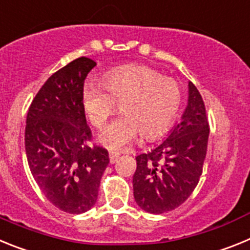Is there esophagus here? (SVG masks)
<instances>
[{
    "mask_svg": "<svg viewBox=\"0 0 250 250\" xmlns=\"http://www.w3.org/2000/svg\"><path fill=\"white\" fill-rule=\"evenodd\" d=\"M109 158H110V163L114 164V163H116V161L120 159V154H119V152H110Z\"/></svg>",
    "mask_w": 250,
    "mask_h": 250,
    "instance_id": "obj_1",
    "label": "esophagus"
}]
</instances>
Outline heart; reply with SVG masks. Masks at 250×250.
Returning <instances> with one entry per match:
<instances>
[{"mask_svg":"<svg viewBox=\"0 0 250 250\" xmlns=\"http://www.w3.org/2000/svg\"><path fill=\"white\" fill-rule=\"evenodd\" d=\"M182 89L175 80L143 65H124L106 72L104 83H87L83 90V109L90 123L103 127L123 101L121 116L99 134V141L111 150H123L143 134L152 139L170 126L182 106Z\"/></svg>","mask_w":250,"mask_h":250,"instance_id":"heart-1","label":"heart"}]
</instances>
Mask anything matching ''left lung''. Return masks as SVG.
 <instances>
[{"mask_svg": "<svg viewBox=\"0 0 250 250\" xmlns=\"http://www.w3.org/2000/svg\"><path fill=\"white\" fill-rule=\"evenodd\" d=\"M208 138L204 101L189 81L188 105L180 123L174 125L160 144L136 156L132 187L136 204L143 210L167 213L190 196L202 175Z\"/></svg>", "mask_w": 250, "mask_h": 250, "instance_id": "obj_1", "label": "left lung"}]
</instances>
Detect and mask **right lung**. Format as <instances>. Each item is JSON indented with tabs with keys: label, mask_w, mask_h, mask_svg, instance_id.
Returning <instances> with one entry per match:
<instances>
[{
	"label": "right lung",
	"mask_w": 250,
	"mask_h": 250,
	"mask_svg": "<svg viewBox=\"0 0 250 250\" xmlns=\"http://www.w3.org/2000/svg\"><path fill=\"white\" fill-rule=\"evenodd\" d=\"M94 60L79 57L43 83L27 112L25 149L31 174L50 203L81 214L98 200L109 152L90 146L91 131L83 109L86 76Z\"/></svg>",
	"instance_id": "right-lung-1"
}]
</instances>
